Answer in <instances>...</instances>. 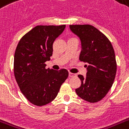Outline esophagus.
<instances>
[{"instance_id": "34e87169", "label": "esophagus", "mask_w": 129, "mask_h": 129, "mask_svg": "<svg viewBox=\"0 0 129 129\" xmlns=\"http://www.w3.org/2000/svg\"><path fill=\"white\" fill-rule=\"evenodd\" d=\"M76 76V74H73V73L70 72L69 73V76L70 77H74Z\"/></svg>"}]
</instances>
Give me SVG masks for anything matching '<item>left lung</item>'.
I'll use <instances>...</instances> for the list:
<instances>
[{"instance_id":"1","label":"left lung","mask_w":129,"mask_h":129,"mask_svg":"<svg viewBox=\"0 0 129 129\" xmlns=\"http://www.w3.org/2000/svg\"><path fill=\"white\" fill-rule=\"evenodd\" d=\"M70 28L81 41L80 60L88 63L86 76L78 75L82 83L76 92L86 101L98 102L108 93L116 76L113 47L108 38L92 25H71Z\"/></svg>"}]
</instances>
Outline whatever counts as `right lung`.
Instances as JSON below:
<instances>
[{
    "mask_svg": "<svg viewBox=\"0 0 129 129\" xmlns=\"http://www.w3.org/2000/svg\"><path fill=\"white\" fill-rule=\"evenodd\" d=\"M66 25H38L19 41L14 56V74L21 92L29 102L44 106L54 100L68 77L66 69H46L53 43Z\"/></svg>",
    "mask_w": 129,
    "mask_h": 129,
    "instance_id": "right-lung-1",
    "label": "right lung"
}]
</instances>
